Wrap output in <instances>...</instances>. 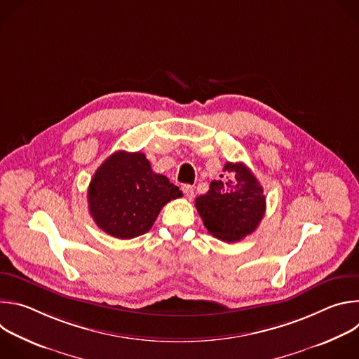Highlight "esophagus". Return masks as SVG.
<instances>
[{"label":"esophagus","instance_id":"esophagus-1","mask_svg":"<svg viewBox=\"0 0 359 359\" xmlns=\"http://www.w3.org/2000/svg\"><path fill=\"white\" fill-rule=\"evenodd\" d=\"M182 190H183L184 197H186L187 200H191V198L194 197V189H193L190 184H184V186H182Z\"/></svg>","mask_w":359,"mask_h":359}]
</instances>
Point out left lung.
Masks as SVG:
<instances>
[{
    "label": "left lung",
    "mask_w": 359,
    "mask_h": 359,
    "mask_svg": "<svg viewBox=\"0 0 359 359\" xmlns=\"http://www.w3.org/2000/svg\"><path fill=\"white\" fill-rule=\"evenodd\" d=\"M219 180L196 198L204 227L216 238L234 243L255 231L266 213L263 187L244 163L227 162Z\"/></svg>",
    "instance_id": "1"
}]
</instances>
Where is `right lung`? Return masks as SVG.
<instances>
[{
    "instance_id": "right-lung-1",
    "label": "right lung",
    "mask_w": 359,
    "mask_h": 359,
    "mask_svg": "<svg viewBox=\"0 0 359 359\" xmlns=\"http://www.w3.org/2000/svg\"><path fill=\"white\" fill-rule=\"evenodd\" d=\"M177 197H182L179 187L153 172L140 151H115L97 168L88 187L92 219L122 240L149 231L165 204Z\"/></svg>"
}]
</instances>
